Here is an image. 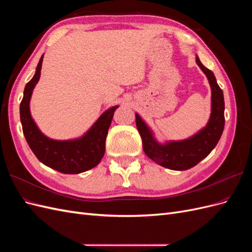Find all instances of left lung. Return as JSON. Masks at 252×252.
Masks as SVG:
<instances>
[{
  "instance_id": "obj_1",
  "label": "left lung",
  "mask_w": 252,
  "mask_h": 252,
  "mask_svg": "<svg viewBox=\"0 0 252 252\" xmlns=\"http://www.w3.org/2000/svg\"><path fill=\"white\" fill-rule=\"evenodd\" d=\"M196 64L206 74L211 87V114L207 125L191 138L182 141L158 143L147 124L135 113V123L143 142V149L152 161L171 170H187L200 163L217 146L225 125L223 91L215 74L206 68L196 56Z\"/></svg>"
}]
</instances>
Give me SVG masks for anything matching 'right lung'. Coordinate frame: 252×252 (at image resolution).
<instances>
[{"mask_svg":"<svg viewBox=\"0 0 252 252\" xmlns=\"http://www.w3.org/2000/svg\"><path fill=\"white\" fill-rule=\"evenodd\" d=\"M43 57L36 66L33 78L25 86L24 95L20 104V118L23 133L35 157L44 165L65 174H77L94 168L101 162L105 154V142L113 113L119 106L106 110L79 139L58 141L44 135L36 126L29 108L30 98L35 84L39 82Z\"/></svg>","mask_w":252,"mask_h":252,"instance_id":"add662e5","label":"right lung"}]
</instances>
